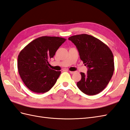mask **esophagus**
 Segmentation results:
<instances>
[{
  "instance_id": "1",
  "label": "esophagus",
  "mask_w": 130,
  "mask_h": 130,
  "mask_svg": "<svg viewBox=\"0 0 130 130\" xmlns=\"http://www.w3.org/2000/svg\"><path fill=\"white\" fill-rule=\"evenodd\" d=\"M69 72H70V73L71 74H74L75 73V71H69Z\"/></svg>"
}]
</instances>
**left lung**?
Segmentation results:
<instances>
[{
  "mask_svg": "<svg viewBox=\"0 0 130 130\" xmlns=\"http://www.w3.org/2000/svg\"><path fill=\"white\" fill-rule=\"evenodd\" d=\"M76 46L80 59L88 68L87 74L81 72L77 86L88 95L101 92L109 83L114 71L113 55L109 47L99 39L87 34L69 38Z\"/></svg>",
  "mask_w": 130,
  "mask_h": 130,
  "instance_id": "1",
  "label": "left lung"
}]
</instances>
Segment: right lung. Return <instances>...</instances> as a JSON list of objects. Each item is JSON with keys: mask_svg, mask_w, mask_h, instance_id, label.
Instances as JSON below:
<instances>
[{"mask_svg": "<svg viewBox=\"0 0 130 130\" xmlns=\"http://www.w3.org/2000/svg\"><path fill=\"white\" fill-rule=\"evenodd\" d=\"M66 39L41 37L32 40L20 51L18 69L24 84L31 91L43 93L52 88L61 71L49 68V60L55 55Z\"/></svg>", "mask_w": 130, "mask_h": 130, "instance_id": "right-lung-1", "label": "right lung"}]
</instances>
